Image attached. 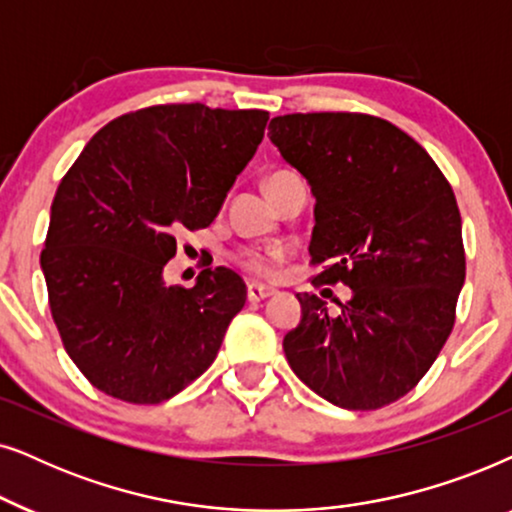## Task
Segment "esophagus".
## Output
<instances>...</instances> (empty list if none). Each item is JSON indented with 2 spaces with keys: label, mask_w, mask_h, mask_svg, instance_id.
<instances>
[{
  "label": "esophagus",
  "mask_w": 512,
  "mask_h": 512,
  "mask_svg": "<svg viewBox=\"0 0 512 512\" xmlns=\"http://www.w3.org/2000/svg\"><path fill=\"white\" fill-rule=\"evenodd\" d=\"M271 295H276L274 288H267V285H262V283H250L248 285V299H250V302H262V299H267Z\"/></svg>",
  "instance_id": "esophagus-1"
}]
</instances>
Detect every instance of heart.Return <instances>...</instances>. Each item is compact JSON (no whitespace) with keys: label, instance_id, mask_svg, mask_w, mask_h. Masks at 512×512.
I'll use <instances>...</instances> for the list:
<instances>
[{"label":"heart","instance_id":"heart-1","mask_svg":"<svg viewBox=\"0 0 512 512\" xmlns=\"http://www.w3.org/2000/svg\"><path fill=\"white\" fill-rule=\"evenodd\" d=\"M290 177H295L288 170H276V173H271L267 177V192L271 189L283 185L285 180H290ZM285 257H288V250L283 248V245H267V248H245L241 252H236V264L241 267L243 271H248L252 276H271L274 274L276 264L283 262Z\"/></svg>","mask_w":512,"mask_h":512}]
</instances>
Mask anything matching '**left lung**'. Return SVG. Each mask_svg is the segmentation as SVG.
<instances>
[{"instance_id":"1","label":"left lung","mask_w":512,"mask_h":512,"mask_svg":"<svg viewBox=\"0 0 512 512\" xmlns=\"http://www.w3.org/2000/svg\"><path fill=\"white\" fill-rule=\"evenodd\" d=\"M269 138L316 196L313 285L353 290L332 318L316 295L283 339L292 372L344 410H379L435 363L466 278L461 215L424 147L358 112L285 114Z\"/></svg>"}]
</instances>
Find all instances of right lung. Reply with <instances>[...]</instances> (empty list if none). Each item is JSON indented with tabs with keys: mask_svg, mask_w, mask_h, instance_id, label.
Masks as SVG:
<instances>
[{
	"mask_svg": "<svg viewBox=\"0 0 512 512\" xmlns=\"http://www.w3.org/2000/svg\"><path fill=\"white\" fill-rule=\"evenodd\" d=\"M267 121L264 109L145 107L102 126L67 170L42 271L67 356L102 393L156 405L213 365L245 283L215 267L194 288L166 285L163 267L177 231L220 213Z\"/></svg>",
	"mask_w": 512,
	"mask_h": 512,
	"instance_id": "add662e5",
	"label": "right lung"
}]
</instances>
